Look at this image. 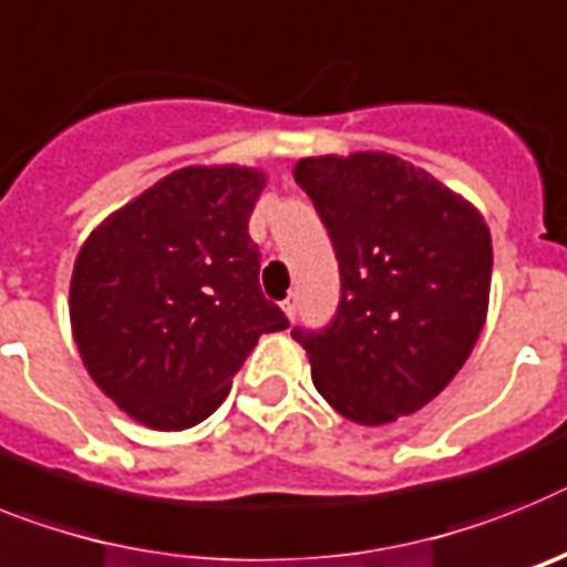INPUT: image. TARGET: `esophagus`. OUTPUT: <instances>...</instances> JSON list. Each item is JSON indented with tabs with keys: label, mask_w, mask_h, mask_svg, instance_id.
Listing matches in <instances>:
<instances>
[{
	"label": "esophagus",
	"mask_w": 567,
	"mask_h": 567,
	"mask_svg": "<svg viewBox=\"0 0 567 567\" xmlns=\"http://www.w3.org/2000/svg\"><path fill=\"white\" fill-rule=\"evenodd\" d=\"M282 311L288 313L290 319L297 317V311H299V297H297V293H290V297L285 299V302H282Z\"/></svg>",
	"instance_id": "34e87169"
}]
</instances>
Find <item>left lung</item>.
<instances>
[{"label":"left lung","instance_id":"8db88e82","mask_svg":"<svg viewBox=\"0 0 567 567\" xmlns=\"http://www.w3.org/2000/svg\"><path fill=\"white\" fill-rule=\"evenodd\" d=\"M339 262V305L290 337L342 416L385 425L445 391L488 313L494 248L480 210L391 154L297 162Z\"/></svg>","mask_w":567,"mask_h":567}]
</instances>
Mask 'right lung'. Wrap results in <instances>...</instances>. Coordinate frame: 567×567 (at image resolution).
I'll use <instances>...</instances> for the list:
<instances>
[{"label": "right lung", "mask_w": 567, "mask_h": 567, "mask_svg": "<svg viewBox=\"0 0 567 567\" xmlns=\"http://www.w3.org/2000/svg\"><path fill=\"white\" fill-rule=\"evenodd\" d=\"M250 167H182L107 216L73 265L71 324L93 382L156 431L223 405L262 333L288 317L259 288Z\"/></svg>", "instance_id": "right-lung-1"}]
</instances>
